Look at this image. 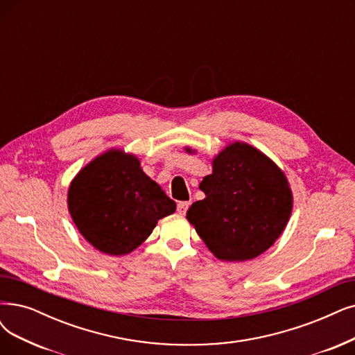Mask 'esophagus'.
<instances>
[{
	"mask_svg": "<svg viewBox=\"0 0 355 355\" xmlns=\"http://www.w3.org/2000/svg\"><path fill=\"white\" fill-rule=\"evenodd\" d=\"M189 205H191V201H182L178 204V211L180 212V214H187Z\"/></svg>",
	"mask_w": 355,
	"mask_h": 355,
	"instance_id": "34e87169",
	"label": "esophagus"
}]
</instances>
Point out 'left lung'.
<instances>
[{"label":"left lung","instance_id":"1","mask_svg":"<svg viewBox=\"0 0 355 355\" xmlns=\"http://www.w3.org/2000/svg\"><path fill=\"white\" fill-rule=\"evenodd\" d=\"M200 189L205 198L189 207L187 218L221 261L259 257L274 245L291 214L286 175L245 143H234L217 155Z\"/></svg>","mask_w":355,"mask_h":355}]
</instances>
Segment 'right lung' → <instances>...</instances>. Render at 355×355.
I'll use <instances>...</instances> for the list:
<instances>
[{
    "label": "right lung",
    "mask_w": 355,
    "mask_h": 355,
    "mask_svg": "<svg viewBox=\"0 0 355 355\" xmlns=\"http://www.w3.org/2000/svg\"><path fill=\"white\" fill-rule=\"evenodd\" d=\"M68 209L89 243L119 257L143 243L160 218L173 214L176 202L141 170L137 157L110 150L76 176Z\"/></svg>",
    "instance_id": "add662e5"
}]
</instances>
